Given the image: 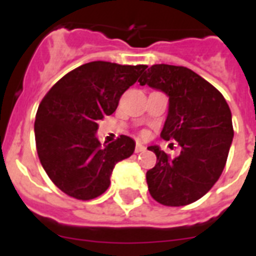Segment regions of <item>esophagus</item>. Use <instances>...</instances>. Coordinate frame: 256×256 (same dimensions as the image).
Instances as JSON below:
<instances>
[{
    "instance_id": "34e87169",
    "label": "esophagus",
    "mask_w": 256,
    "mask_h": 256,
    "mask_svg": "<svg viewBox=\"0 0 256 256\" xmlns=\"http://www.w3.org/2000/svg\"><path fill=\"white\" fill-rule=\"evenodd\" d=\"M146 150V146H144L142 144H136V152H142Z\"/></svg>"
}]
</instances>
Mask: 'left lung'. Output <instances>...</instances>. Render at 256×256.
<instances>
[{"label": "left lung", "mask_w": 256, "mask_h": 256, "mask_svg": "<svg viewBox=\"0 0 256 256\" xmlns=\"http://www.w3.org/2000/svg\"><path fill=\"white\" fill-rule=\"evenodd\" d=\"M168 96L160 136L182 148L171 160L160 146H148L156 164L146 172L148 191L164 206H186L208 192L222 174L234 138L231 110L220 92L183 66L152 65L138 81Z\"/></svg>", "instance_id": "left-lung-1"}]
</instances>
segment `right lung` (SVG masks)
<instances>
[{"instance_id": "right-lung-1", "label": "right lung", "mask_w": 256, "mask_h": 256, "mask_svg": "<svg viewBox=\"0 0 256 256\" xmlns=\"http://www.w3.org/2000/svg\"><path fill=\"white\" fill-rule=\"evenodd\" d=\"M146 68L88 62L64 76L38 106V158L54 184L69 196L88 200L104 194L114 166L136 150V140L128 136L100 144L96 130L98 120L116 112L120 96Z\"/></svg>"}]
</instances>
